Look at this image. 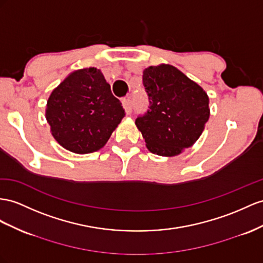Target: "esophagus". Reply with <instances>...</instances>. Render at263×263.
I'll return each instance as SVG.
<instances>
[{
	"label": "esophagus",
	"mask_w": 263,
	"mask_h": 263,
	"mask_svg": "<svg viewBox=\"0 0 263 263\" xmlns=\"http://www.w3.org/2000/svg\"><path fill=\"white\" fill-rule=\"evenodd\" d=\"M122 105L125 110L126 114H130L132 112V101L129 99H125L122 101Z\"/></svg>",
	"instance_id": "esophagus-1"
}]
</instances>
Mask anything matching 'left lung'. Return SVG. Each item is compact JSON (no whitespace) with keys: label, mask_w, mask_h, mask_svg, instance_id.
<instances>
[{"label":"left lung","mask_w":263,"mask_h":263,"mask_svg":"<svg viewBox=\"0 0 263 263\" xmlns=\"http://www.w3.org/2000/svg\"><path fill=\"white\" fill-rule=\"evenodd\" d=\"M149 110L136 125L150 152L174 157L197 142L210 118L209 97L202 87L170 64L143 71Z\"/></svg>","instance_id":"left-lung-1"}]
</instances>
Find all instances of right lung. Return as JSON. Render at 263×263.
I'll use <instances>...</instances> for the list:
<instances>
[{
  "label": "right lung",
  "instance_id": "add662e5",
  "mask_svg": "<svg viewBox=\"0 0 263 263\" xmlns=\"http://www.w3.org/2000/svg\"><path fill=\"white\" fill-rule=\"evenodd\" d=\"M125 116L97 67L71 72L49 97L45 118L57 142L73 153L103 147Z\"/></svg>",
  "mask_w": 263,
  "mask_h": 263
}]
</instances>
